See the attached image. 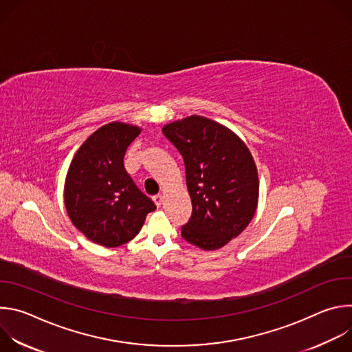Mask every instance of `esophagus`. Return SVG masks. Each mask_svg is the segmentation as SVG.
I'll use <instances>...</instances> for the list:
<instances>
[{
	"mask_svg": "<svg viewBox=\"0 0 352 352\" xmlns=\"http://www.w3.org/2000/svg\"><path fill=\"white\" fill-rule=\"evenodd\" d=\"M153 200H155V204H156V206H157V208H160V206L163 205V200H164V196H163L162 193H159V195H155V196H153Z\"/></svg>",
	"mask_w": 352,
	"mask_h": 352,
	"instance_id": "1",
	"label": "esophagus"
}]
</instances>
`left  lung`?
<instances>
[{
	"label": "left lung",
	"mask_w": 352,
	"mask_h": 352,
	"mask_svg": "<svg viewBox=\"0 0 352 352\" xmlns=\"http://www.w3.org/2000/svg\"><path fill=\"white\" fill-rule=\"evenodd\" d=\"M185 164L192 216L181 227L189 243L214 250L238 236L252 220L259 197L256 164L228 128L190 116L163 126Z\"/></svg>",
	"instance_id": "obj_1"
}]
</instances>
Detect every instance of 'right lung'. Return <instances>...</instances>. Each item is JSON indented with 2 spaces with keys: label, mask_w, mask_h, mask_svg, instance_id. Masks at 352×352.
<instances>
[{
  "label": "right lung",
  "mask_w": 352,
  "mask_h": 352,
  "mask_svg": "<svg viewBox=\"0 0 352 352\" xmlns=\"http://www.w3.org/2000/svg\"><path fill=\"white\" fill-rule=\"evenodd\" d=\"M140 128L110 122L93 132L69 166L64 202L72 224L94 243L116 248L138 235L156 205L124 167Z\"/></svg>",
  "instance_id": "1"
}]
</instances>
